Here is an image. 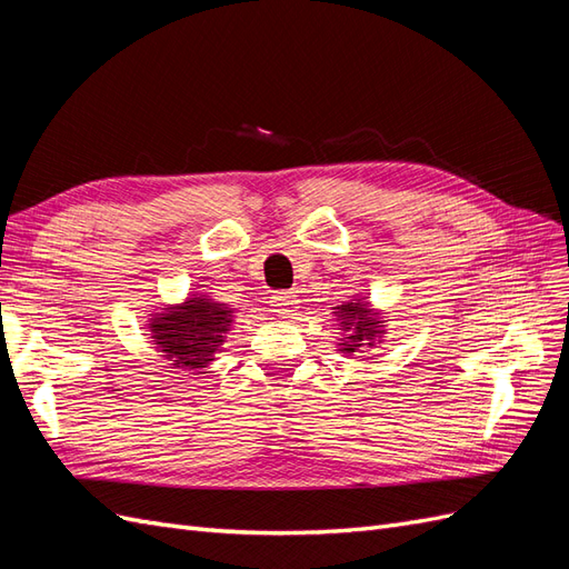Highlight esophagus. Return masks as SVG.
<instances>
[{
	"mask_svg": "<svg viewBox=\"0 0 569 569\" xmlns=\"http://www.w3.org/2000/svg\"><path fill=\"white\" fill-rule=\"evenodd\" d=\"M270 306H272L274 316L289 318V316H295V311L299 308V299L295 291H274V295L270 297Z\"/></svg>",
	"mask_w": 569,
	"mask_h": 569,
	"instance_id": "1",
	"label": "esophagus"
}]
</instances>
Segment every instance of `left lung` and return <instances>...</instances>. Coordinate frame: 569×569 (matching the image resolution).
Masks as SVG:
<instances>
[{
  "label": "left lung",
  "mask_w": 569,
  "mask_h": 569,
  "mask_svg": "<svg viewBox=\"0 0 569 569\" xmlns=\"http://www.w3.org/2000/svg\"><path fill=\"white\" fill-rule=\"evenodd\" d=\"M339 320L341 327L349 332V341L343 343V353H353L356 349L363 347V341H370L368 347H372L375 335L380 332V320H375V313L366 303H343L339 306Z\"/></svg>",
  "instance_id": "1"
}]
</instances>
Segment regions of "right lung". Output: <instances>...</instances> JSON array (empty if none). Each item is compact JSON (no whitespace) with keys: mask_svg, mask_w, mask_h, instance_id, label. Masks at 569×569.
<instances>
[{"mask_svg":"<svg viewBox=\"0 0 569 569\" xmlns=\"http://www.w3.org/2000/svg\"><path fill=\"white\" fill-rule=\"evenodd\" d=\"M230 322L232 311L226 303L194 297L173 311L153 318L151 339L159 343V351H163L168 360H173V366L197 370L211 363V356L222 343V335L228 332Z\"/></svg>","mask_w":569,"mask_h":569,"instance_id":"add662e5","label":"right lung"}]
</instances>
